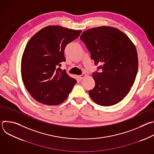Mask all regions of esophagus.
I'll use <instances>...</instances> for the list:
<instances>
[{"label": "esophagus", "mask_w": 154, "mask_h": 154, "mask_svg": "<svg viewBox=\"0 0 154 154\" xmlns=\"http://www.w3.org/2000/svg\"><path fill=\"white\" fill-rule=\"evenodd\" d=\"M86 77V74H85V73H83L82 74H81V75H79V78H80V79H81V80L83 79H84L85 77Z\"/></svg>", "instance_id": "34e87169"}]
</instances>
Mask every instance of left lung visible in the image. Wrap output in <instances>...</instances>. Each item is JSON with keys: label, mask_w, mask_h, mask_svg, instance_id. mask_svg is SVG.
Masks as SVG:
<instances>
[{"label": "left lung", "mask_w": 154, "mask_h": 154, "mask_svg": "<svg viewBox=\"0 0 154 154\" xmlns=\"http://www.w3.org/2000/svg\"><path fill=\"white\" fill-rule=\"evenodd\" d=\"M80 39L91 53L100 72L92 75L95 86L88 93L101 106L122 100L134 83L138 59L136 48L127 35L109 26L92 28L83 32Z\"/></svg>", "instance_id": "8db88e82"}]
</instances>
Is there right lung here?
Masks as SVG:
<instances>
[{
	"label": "right lung",
	"instance_id": "obj_1",
	"mask_svg": "<svg viewBox=\"0 0 154 154\" xmlns=\"http://www.w3.org/2000/svg\"><path fill=\"white\" fill-rule=\"evenodd\" d=\"M82 30L59 26L44 27L29 41L21 59V76L29 94L38 102L57 105L68 97L77 80L61 69L66 46Z\"/></svg>",
	"mask_w": 154,
	"mask_h": 154
}]
</instances>
